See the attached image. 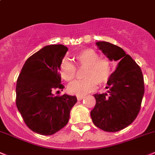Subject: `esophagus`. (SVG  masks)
Instances as JSON below:
<instances>
[{
	"mask_svg": "<svg viewBox=\"0 0 155 155\" xmlns=\"http://www.w3.org/2000/svg\"><path fill=\"white\" fill-rule=\"evenodd\" d=\"M84 99V96H77V100L78 101H81L82 99Z\"/></svg>",
	"mask_w": 155,
	"mask_h": 155,
	"instance_id": "34e87169",
	"label": "esophagus"
}]
</instances>
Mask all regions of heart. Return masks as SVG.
Masks as SVG:
<instances>
[{"mask_svg":"<svg viewBox=\"0 0 155 155\" xmlns=\"http://www.w3.org/2000/svg\"><path fill=\"white\" fill-rule=\"evenodd\" d=\"M78 67H86L83 80L74 81L68 86L70 94L83 96L96 89L98 84H103L108 80L112 73L110 60L100 58L99 53L90 48L84 49L74 56ZM62 79L66 82L73 80L76 76V68L69 60H64L60 67Z\"/></svg>","mask_w":155,"mask_h":155,"instance_id":"1","label":"heart"}]
</instances>
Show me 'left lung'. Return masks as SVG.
<instances>
[{
	"mask_svg": "<svg viewBox=\"0 0 155 155\" xmlns=\"http://www.w3.org/2000/svg\"><path fill=\"white\" fill-rule=\"evenodd\" d=\"M96 45L108 60L118 63L107 82V92L94 95L96 102L91 118L100 129L115 132L136 118L144 93V78L139 66L121 47L105 41Z\"/></svg>",
	"mask_w": 155,
	"mask_h": 155,
	"instance_id": "8db88e82",
	"label": "left lung"
}]
</instances>
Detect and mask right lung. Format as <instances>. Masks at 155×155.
Here are the masks:
<instances>
[{
	"instance_id": "obj_1",
	"label": "right lung",
	"mask_w": 155,
	"mask_h": 155,
	"mask_svg": "<svg viewBox=\"0 0 155 155\" xmlns=\"http://www.w3.org/2000/svg\"><path fill=\"white\" fill-rule=\"evenodd\" d=\"M68 48L62 44L46 46L28 58L18 76L16 105L30 130L51 135L68 123L74 95H54L63 89L60 67Z\"/></svg>"
}]
</instances>
